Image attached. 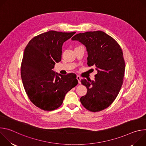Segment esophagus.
<instances>
[{"instance_id":"obj_1","label":"esophagus","mask_w":146,"mask_h":146,"mask_svg":"<svg viewBox=\"0 0 146 146\" xmlns=\"http://www.w3.org/2000/svg\"><path fill=\"white\" fill-rule=\"evenodd\" d=\"M77 79L79 84H81V77L80 76H77Z\"/></svg>"}]
</instances>
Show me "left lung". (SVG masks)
<instances>
[{
    "instance_id": "8db88e82",
    "label": "left lung",
    "mask_w": 146,
    "mask_h": 146,
    "mask_svg": "<svg viewBox=\"0 0 146 146\" xmlns=\"http://www.w3.org/2000/svg\"><path fill=\"white\" fill-rule=\"evenodd\" d=\"M72 40L86 47L87 65L98 71L95 80H81L87 92L80 102L90 111H102L111 105L122 85L125 64L122 49L112 37L100 31L78 33Z\"/></svg>"
}]
</instances>
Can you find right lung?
I'll return each instance as SVG.
<instances>
[{
  "instance_id": "1",
  "label": "right lung",
  "mask_w": 146,
  "mask_h": 146,
  "mask_svg": "<svg viewBox=\"0 0 146 146\" xmlns=\"http://www.w3.org/2000/svg\"><path fill=\"white\" fill-rule=\"evenodd\" d=\"M75 33L50 31L34 37L25 48L21 66L23 86L32 103L41 110L58 109L78 84L74 73L63 76L52 70L61 60L63 43Z\"/></svg>"
}]
</instances>
